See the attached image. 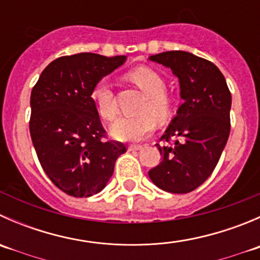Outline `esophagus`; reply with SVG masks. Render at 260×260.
Wrapping results in <instances>:
<instances>
[{
    "mask_svg": "<svg viewBox=\"0 0 260 260\" xmlns=\"http://www.w3.org/2000/svg\"><path fill=\"white\" fill-rule=\"evenodd\" d=\"M128 149L129 151H140V149H142V146L141 145H131L128 147Z\"/></svg>",
    "mask_w": 260,
    "mask_h": 260,
    "instance_id": "esophagus-1",
    "label": "esophagus"
}]
</instances>
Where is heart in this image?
<instances>
[{
  "instance_id": "b5f03b06",
  "label": "heart",
  "mask_w": 260,
  "mask_h": 260,
  "mask_svg": "<svg viewBox=\"0 0 260 260\" xmlns=\"http://www.w3.org/2000/svg\"><path fill=\"white\" fill-rule=\"evenodd\" d=\"M129 78L147 94L143 114L136 117H118L111 127L112 135L120 141H141L147 137L159 122L170 119L174 112V99L166 93V80L159 73L148 67H141L129 73ZM94 107L104 119H113L117 104L111 81L102 79L91 91Z\"/></svg>"
}]
</instances>
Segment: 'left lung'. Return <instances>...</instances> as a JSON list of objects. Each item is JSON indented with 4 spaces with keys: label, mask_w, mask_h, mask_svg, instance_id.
Returning <instances> with one entry per match:
<instances>
[{
    "label": "left lung",
    "mask_w": 260,
    "mask_h": 260,
    "mask_svg": "<svg viewBox=\"0 0 260 260\" xmlns=\"http://www.w3.org/2000/svg\"><path fill=\"white\" fill-rule=\"evenodd\" d=\"M149 60L179 78L183 103L161 137L165 145H156L162 161L148 176L167 192H191L212 174L226 145L232 94L219 68L191 52L165 51Z\"/></svg>",
    "instance_id": "obj_1"
}]
</instances>
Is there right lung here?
Masks as SVG:
<instances>
[{
  "label": "right lung",
  "instance_id": "obj_1",
  "mask_svg": "<svg viewBox=\"0 0 260 260\" xmlns=\"http://www.w3.org/2000/svg\"><path fill=\"white\" fill-rule=\"evenodd\" d=\"M127 57L93 52L61 56L44 69L31 91L30 135L41 167L74 198L101 192L127 149L107 140L91 91Z\"/></svg>",
  "mask_w": 260,
  "mask_h": 260
}]
</instances>
